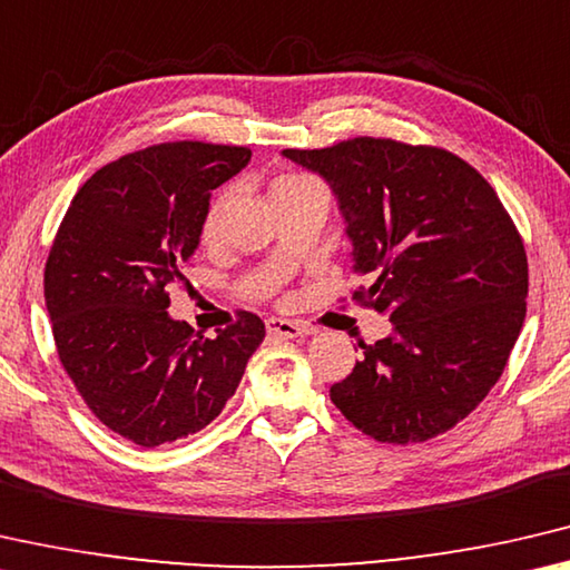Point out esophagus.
Wrapping results in <instances>:
<instances>
[{
  "label": "esophagus",
  "mask_w": 570,
  "mask_h": 570,
  "mask_svg": "<svg viewBox=\"0 0 570 570\" xmlns=\"http://www.w3.org/2000/svg\"><path fill=\"white\" fill-rule=\"evenodd\" d=\"M267 333L279 335V338H301V335H311L313 328H311V325L297 323V321L267 318Z\"/></svg>",
  "instance_id": "34e87169"
}]
</instances>
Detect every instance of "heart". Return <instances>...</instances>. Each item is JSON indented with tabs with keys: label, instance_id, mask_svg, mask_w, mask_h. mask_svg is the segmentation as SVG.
<instances>
[{
	"label": "heart",
	"instance_id": "heart-1",
	"mask_svg": "<svg viewBox=\"0 0 570 570\" xmlns=\"http://www.w3.org/2000/svg\"><path fill=\"white\" fill-rule=\"evenodd\" d=\"M305 181H313V179H307V176H301V174H285V176H279V179L273 184V191L285 189V186L305 184ZM222 209H224V194H217V197L212 199L207 214H204V222H202V235H204V239H214V237H217L219 219H222Z\"/></svg>",
	"mask_w": 570,
	"mask_h": 570
}]
</instances>
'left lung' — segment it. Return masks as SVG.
Instances as JSON below:
<instances>
[{
  "instance_id": "left-lung-1",
  "label": "left lung",
  "mask_w": 570,
  "mask_h": 570,
  "mask_svg": "<svg viewBox=\"0 0 570 570\" xmlns=\"http://www.w3.org/2000/svg\"><path fill=\"white\" fill-rule=\"evenodd\" d=\"M283 154L331 181L356 269L371 275L351 301L394 325L363 346L331 401L376 442L444 434L498 384L525 321L515 222L488 179L444 148L358 136Z\"/></svg>"
}]
</instances>
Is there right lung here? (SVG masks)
Here are the masks:
<instances>
[{
  "mask_svg": "<svg viewBox=\"0 0 570 570\" xmlns=\"http://www.w3.org/2000/svg\"><path fill=\"white\" fill-rule=\"evenodd\" d=\"M249 156L204 141L120 156L80 186L52 239L45 303L62 368L98 422L138 446L202 432L265 338L249 311L214 338L166 313L189 287L209 194Z\"/></svg>",
  "mask_w": 570,
  "mask_h": 570,
  "instance_id": "1",
  "label": "right lung"
}]
</instances>
